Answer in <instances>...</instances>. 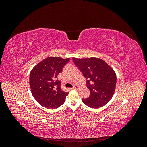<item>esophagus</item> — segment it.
Segmentation results:
<instances>
[{"mask_svg": "<svg viewBox=\"0 0 147 147\" xmlns=\"http://www.w3.org/2000/svg\"><path fill=\"white\" fill-rule=\"evenodd\" d=\"M79 88V86L77 85V84H75V85H74L73 89H74V90H78V89Z\"/></svg>", "mask_w": 147, "mask_h": 147, "instance_id": "esophagus-1", "label": "esophagus"}]
</instances>
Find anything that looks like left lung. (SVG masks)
<instances>
[{
  "label": "left lung",
  "instance_id": "8db88e82",
  "mask_svg": "<svg viewBox=\"0 0 147 147\" xmlns=\"http://www.w3.org/2000/svg\"><path fill=\"white\" fill-rule=\"evenodd\" d=\"M73 61L87 79L90 91L88 98L82 100L83 103L94 109L107 104L114 94L117 83V75L112 67L98 57H73Z\"/></svg>",
  "mask_w": 147,
  "mask_h": 147
}]
</instances>
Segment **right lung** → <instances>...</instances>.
Instances as JSON below:
<instances>
[{
  "label": "right lung",
  "mask_w": 147,
  "mask_h": 147,
  "mask_svg": "<svg viewBox=\"0 0 147 147\" xmlns=\"http://www.w3.org/2000/svg\"><path fill=\"white\" fill-rule=\"evenodd\" d=\"M70 60L60 57H48L34 66L30 72L31 93L39 104L55 109L64 103L68 92L61 90L57 75Z\"/></svg>",
  "instance_id": "right-lung-1"
}]
</instances>
